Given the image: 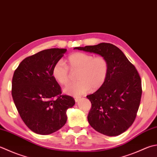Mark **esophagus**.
Wrapping results in <instances>:
<instances>
[{
  "label": "esophagus",
  "instance_id": "1",
  "mask_svg": "<svg viewBox=\"0 0 157 157\" xmlns=\"http://www.w3.org/2000/svg\"><path fill=\"white\" fill-rule=\"evenodd\" d=\"M74 98H75V102H78L79 100V99H80V98H79V97H74Z\"/></svg>",
  "mask_w": 157,
  "mask_h": 157
}]
</instances>
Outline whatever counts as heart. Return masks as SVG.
Here are the masks:
<instances>
[{
  "label": "heart",
  "mask_w": 157,
  "mask_h": 157,
  "mask_svg": "<svg viewBox=\"0 0 157 157\" xmlns=\"http://www.w3.org/2000/svg\"><path fill=\"white\" fill-rule=\"evenodd\" d=\"M109 63L103 56H94L85 52H75L67 58L65 63L58 61L52 69V75L61 85H67L70 81L71 72H77L78 82L71 83L64 92L73 96H79L90 90H97L107 78Z\"/></svg>",
  "instance_id": "b5f03b06"
}]
</instances>
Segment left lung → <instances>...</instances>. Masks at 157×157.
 Listing matches in <instances>:
<instances>
[{
    "label": "left lung",
    "mask_w": 157,
    "mask_h": 157,
    "mask_svg": "<svg viewBox=\"0 0 157 157\" xmlns=\"http://www.w3.org/2000/svg\"><path fill=\"white\" fill-rule=\"evenodd\" d=\"M75 49L99 54L108 61V74L104 84L94 93L86 96L91 102L88 121L99 133L119 136L136 118L142 93L139 73L123 52L113 44L101 43Z\"/></svg>",
    "instance_id": "obj_1"
}]
</instances>
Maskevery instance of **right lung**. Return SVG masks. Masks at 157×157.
I'll return each mask as SVG.
<instances>
[{
	"mask_svg": "<svg viewBox=\"0 0 157 157\" xmlns=\"http://www.w3.org/2000/svg\"><path fill=\"white\" fill-rule=\"evenodd\" d=\"M67 49L51 48L26 57L15 69L11 94L25 124L32 131L49 135L65 124L67 110L75 104L69 95L61 94L60 85L52 75L54 64Z\"/></svg>",
	"mask_w": 157,
	"mask_h": 157,
	"instance_id": "right-lung-1",
	"label": "right lung"
}]
</instances>
